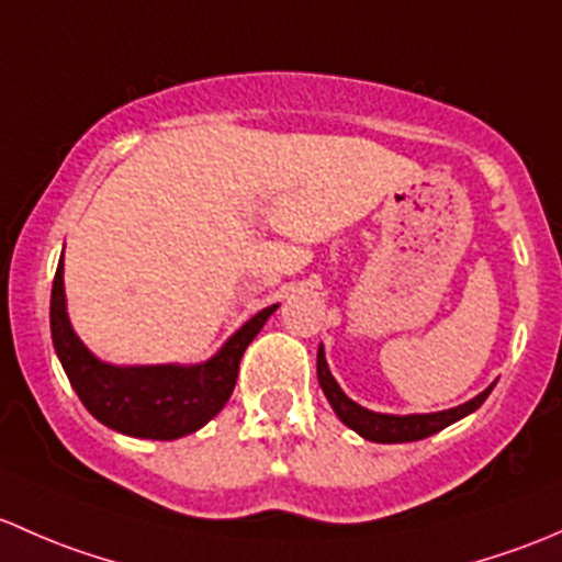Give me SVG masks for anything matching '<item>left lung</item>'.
I'll return each mask as SVG.
<instances>
[{
	"label": "left lung",
	"instance_id": "left-lung-1",
	"mask_svg": "<svg viewBox=\"0 0 562 562\" xmlns=\"http://www.w3.org/2000/svg\"><path fill=\"white\" fill-rule=\"evenodd\" d=\"M316 373H319V384L327 395L329 406L335 408V414L340 416L344 425H349L351 430L360 432L362 438L375 443H406V441H422L427 436H436L438 430L449 427L452 422L462 419L471 411H476L487 401V395L493 392V386L476 395L473 401L462 403V406L449 408V411H438V414H408V416H395V414H375V411H368L362 406H357L351 397L344 395V390L338 386V381L333 379L329 373L327 360H324V351L319 349V357H316Z\"/></svg>",
	"mask_w": 562,
	"mask_h": 562
}]
</instances>
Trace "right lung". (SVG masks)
Wrapping results in <instances>:
<instances>
[{
    "label": "right lung",
    "instance_id": "1",
    "mask_svg": "<svg viewBox=\"0 0 562 562\" xmlns=\"http://www.w3.org/2000/svg\"><path fill=\"white\" fill-rule=\"evenodd\" d=\"M65 268H56L50 289V335L69 384L94 419L124 436L172 441L211 422L229 401L238 381L243 351L279 305L248 319L216 357L202 366L115 368L100 362L75 335L65 305Z\"/></svg>",
    "mask_w": 562,
    "mask_h": 562
}]
</instances>
